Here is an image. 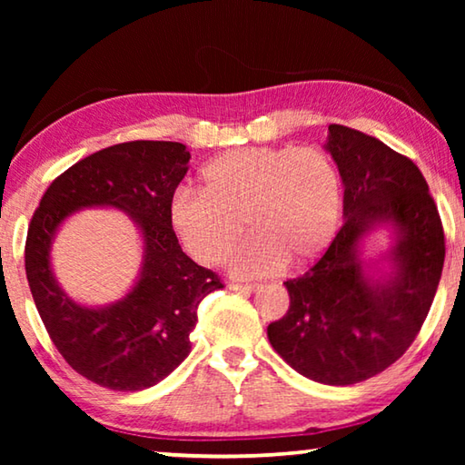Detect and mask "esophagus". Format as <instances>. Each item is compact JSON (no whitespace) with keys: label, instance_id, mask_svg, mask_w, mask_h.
Returning <instances> with one entry per match:
<instances>
[{"label":"esophagus","instance_id":"34e87169","mask_svg":"<svg viewBox=\"0 0 465 465\" xmlns=\"http://www.w3.org/2000/svg\"><path fill=\"white\" fill-rule=\"evenodd\" d=\"M230 289H233V291H242V293H252V291H256V289H261V285H242V282H233V285H230Z\"/></svg>","mask_w":465,"mask_h":465}]
</instances>
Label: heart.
Here are the masks:
<instances>
[{"mask_svg":"<svg viewBox=\"0 0 465 465\" xmlns=\"http://www.w3.org/2000/svg\"><path fill=\"white\" fill-rule=\"evenodd\" d=\"M341 207V172L322 147H238L204 163L201 194L172 196L168 223L204 266L223 264L246 225L252 238L232 269L264 277L285 262L316 261L334 238Z\"/></svg>","mask_w":465,"mask_h":465,"instance_id":"b5f03b06","label":"heart"}]
</instances>
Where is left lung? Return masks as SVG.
I'll return each mask as SVG.
<instances>
[{"label": "left lung", "instance_id": "obj_1", "mask_svg": "<svg viewBox=\"0 0 465 465\" xmlns=\"http://www.w3.org/2000/svg\"><path fill=\"white\" fill-rule=\"evenodd\" d=\"M326 152L344 186L342 227L326 254L285 282L289 310L266 328L272 349L308 380L352 385L404 355L435 299L445 235L412 160L365 133L330 124ZM380 229L392 246L364 258Z\"/></svg>", "mask_w": 465, "mask_h": 465}]
</instances>
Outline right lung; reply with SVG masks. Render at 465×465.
I'll return each mask as SVG.
<instances>
[{"instance_id":"1","label":"right lung","mask_w":465,"mask_h":465,"mask_svg":"<svg viewBox=\"0 0 465 465\" xmlns=\"http://www.w3.org/2000/svg\"><path fill=\"white\" fill-rule=\"evenodd\" d=\"M186 145L129 141L84 157L54 180L26 238V279L57 351L85 380L116 391L160 383L191 352L196 308L222 281L180 248L168 204L188 172ZM84 208H114L140 230L142 266L116 302L84 306L52 272L50 250L62 223Z\"/></svg>"}]
</instances>
